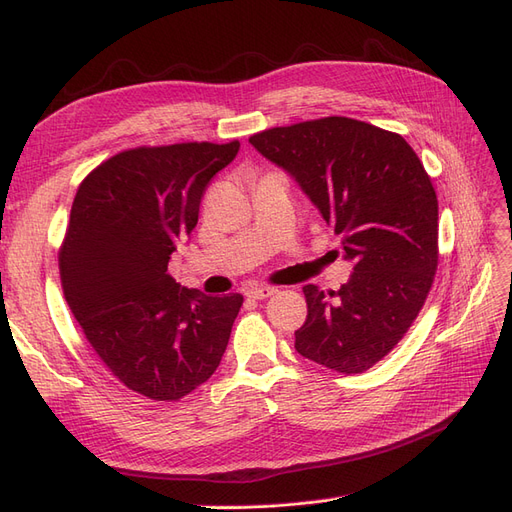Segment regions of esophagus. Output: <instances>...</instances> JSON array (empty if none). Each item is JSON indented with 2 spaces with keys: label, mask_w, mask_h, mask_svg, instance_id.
<instances>
[{
  "label": "esophagus",
  "mask_w": 512,
  "mask_h": 512,
  "mask_svg": "<svg viewBox=\"0 0 512 512\" xmlns=\"http://www.w3.org/2000/svg\"><path fill=\"white\" fill-rule=\"evenodd\" d=\"M277 292V288L275 286H254V288H250L247 290L245 294L250 299H258V301H262V299H269V297H273V294Z\"/></svg>",
  "instance_id": "1"
}]
</instances>
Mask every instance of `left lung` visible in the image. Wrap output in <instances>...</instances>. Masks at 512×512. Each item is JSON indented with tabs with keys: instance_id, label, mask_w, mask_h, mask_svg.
Here are the masks:
<instances>
[{
	"instance_id": "1",
	"label": "left lung",
	"mask_w": 512,
	"mask_h": 512,
	"mask_svg": "<svg viewBox=\"0 0 512 512\" xmlns=\"http://www.w3.org/2000/svg\"><path fill=\"white\" fill-rule=\"evenodd\" d=\"M250 143L297 179L354 265L337 292L303 286L294 348L337 374H363L408 333L436 277L431 177L404 136L350 117L269 128Z\"/></svg>"
}]
</instances>
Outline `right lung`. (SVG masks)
<instances>
[{
    "instance_id": "add662e5",
    "label": "right lung",
    "mask_w": 512,
    "mask_h": 512,
    "mask_svg": "<svg viewBox=\"0 0 512 512\" xmlns=\"http://www.w3.org/2000/svg\"><path fill=\"white\" fill-rule=\"evenodd\" d=\"M239 141L143 145L115 153L81 181L59 275L87 342L130 391L179 401L218 369L243 297L181 288L170 254L198 224L209 181Z\"/></svg>"
}]
</instances>
